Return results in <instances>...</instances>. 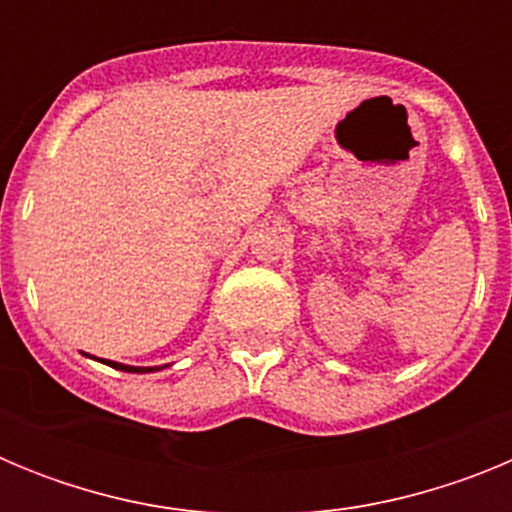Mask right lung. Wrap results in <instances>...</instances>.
I'll return each mask as SVG.
<instances>
[{
    "label": "right lung",
    "instance_id": "1",
    "mask_svg": "<svg viewBox=\"0 0 512 512\" xmlns=\"http://www.w3.org/2000/svg\"><path fill=\"white\" fill-rule=\"evenodd\" d=\"M104 364L115 366V369H120V372H133V374H146V372H153V369H148V366H125V364H115V361H104Z\"/></svg>",
    "mask_w": 512,
    "mask_h": 512
}]
</instances>
